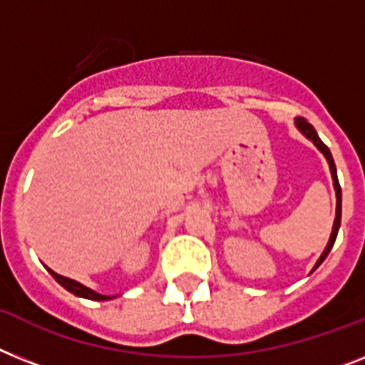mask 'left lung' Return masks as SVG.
I'll list each match as a JSON object with an SVG mask.
<instances>
[{"label": "left lung", "instance_id": "obj_1", "mask_svg": "<svg viewBox=\"0 0 365 365\" xmlns=\"http://www.w3.org/2000/svg\"><path fill=\"white\" fill-rule=\"evenodd\" d=\"M294 125H297V128L300 132H302L306 138H308L309 141H313V145L317 147L321 153L324 155V158H327L328 165H330V173H332V180H334V190H336V220H334V227H332V235H330V240H328L327 248H324V252L321 254V257H319V261L315 263V267H313V270L317 269L319 264L323 263L324 259H327V255L330 254V250H332L334 242H336V237H338V231H339V225H341V186H339V180H338V171H336V164H334V158H332V153H330V149H328L327 145H324L323 141H321V138L317 135V132H315V128H313L312 125H309L304 117H297L294 119Z\"/></svg>", "mask_w": 365, "mask_h": 365}]
</instances>
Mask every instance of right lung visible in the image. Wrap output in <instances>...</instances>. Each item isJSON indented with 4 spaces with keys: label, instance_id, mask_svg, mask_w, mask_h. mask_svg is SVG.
I'll return each instance as SVG.
<instances>
[{
    "label": "right lung",
    "instance_id": "1",
    "mask_svg": "<svg viewBox=\"0 0 365 365\" xmlns=\"http://www.w3.org/2000/svg\"><path fill=\"white\" fill-rule=\"evenodd\" d=\"M48 272L52 274L53 278H56L57 284L63 285V287L67 289V291H71L72 294H76V297L89 298V300H110V298H111V297H106V294L96 293V291H93V289L86 287V285H81L80 282H76V279L65 278V276H61V274L53 272L52 269H48Z\"/></svg>",
    "mask_w": 365,
    "mask_h": 365
}]
</instances>
